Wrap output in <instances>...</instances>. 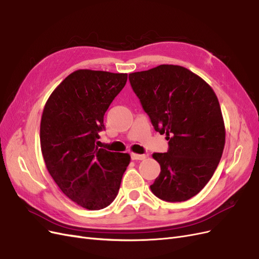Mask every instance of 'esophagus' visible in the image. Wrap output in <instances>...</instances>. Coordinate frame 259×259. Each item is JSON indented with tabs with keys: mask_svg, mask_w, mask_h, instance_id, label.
Returning a JSON list of instances; mask_svg holds the SVG:
<instances>
[{
	"mask_svg": "<svg viewBox=\"0 0 259 259\" xmlns=\"http://www.w3.org/2000/svg\"><path fill=\"white\" fill-rule=\"evenodd\" d=\"M132 160H145L147 158L146 154H137V153H132L131 154Z\"/></svg>",
	"mask_w": 259,
	"mask_h": 259,
	"instance_id": "obj_1",
	"label": "esophagus"
}]
</instances>
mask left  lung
<instances>
[{
	"label": "left lung",
	"mask_w": 259,
	"mask_h": 259,
	"mask_svg": "<svg viewBox=\"0 0 259 259\" xmlns=\"http://www.w3.org/2000/svg\"><path fill=\"white\" fill-rule=\"evenodd\" d=\"M156 132L165 134L168 150L153 153L161 166L150 186L167 202L198 194L213 176L225 147V124L210 86L184 67L161 65L128 75Z\"/></svg>",
	"instance_id": "1"
}]
</instances>
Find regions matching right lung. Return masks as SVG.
<instances>
[{"label":"right lung","mask_w":259,"mask_h":259,"mask_svg":"<svg viewBox=\"0 0 259 259\" xmlns=\"http://www.w3.org/2000/svg\"><path fill=\"white\" fill-rule=\"evenodd\" d=\"M126 81V73L76 70L45 104L40 140L46 168L59 189L84 208L110 205L130 164V154L95 146L105 130L104 115Z\"/></svg>","instance_id":"add662e5"}]
</instances>
